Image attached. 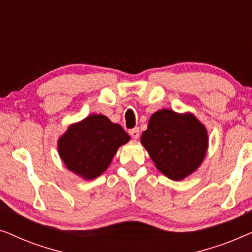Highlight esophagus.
I'll return each instance as SVG.
<instances>
[{"mask_svg":"<svg viewBox=\"0 0 252 252\" xmlns=\"http://www.w3.org/2000/svg\"><path fill=\"white\" fill-rule=\"evenodd\" d=\"M129 135L132 136L134 140L139 139V136H140V130H139V128H133V129H130V130H129Z\"/></svg>","mask_w":252,"mask_h":252,"instance_id":"esophagus-1","label":"esophagus"}]
</instances>
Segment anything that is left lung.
I'll return each instance as SVG.
<instances>
[{
    "label": "left lung",
    "instance_id": "obj_1",
    "mask_svg": "<svg viewBox=\"0 0 252 252\" xmlns=\"http://www.w3.org/2000/svg\"><path fill=\"white\" fill-rule=\"evenodd\" d=\"M141 143L158 170L180 181L197 170L208 150V132L192 113L158 110L150 117Z\"/></svg>",
    "mask_w": 252,
    "mask_h": 252
}]
</instances>
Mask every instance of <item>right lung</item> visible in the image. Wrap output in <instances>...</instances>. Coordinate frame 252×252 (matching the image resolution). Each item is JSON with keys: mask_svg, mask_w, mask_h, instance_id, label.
Masks as SVG:
<instances>
[{"mask_svg": "<svg viewBox=\"0 0 252 252\" xmlns=\"http://www.w3.org/2000/svg\"><path fill=\"white\" fill-rule=\"evenodd\" d=\"M129 135L103 115H91L72 124L57 143L58 154L71 172L86 180L101 175Z\"/></svg>", "mask_w": 252, "mask_h": 252, "instance_id": "obj_1", "label": "right lung"}]
</instances>
